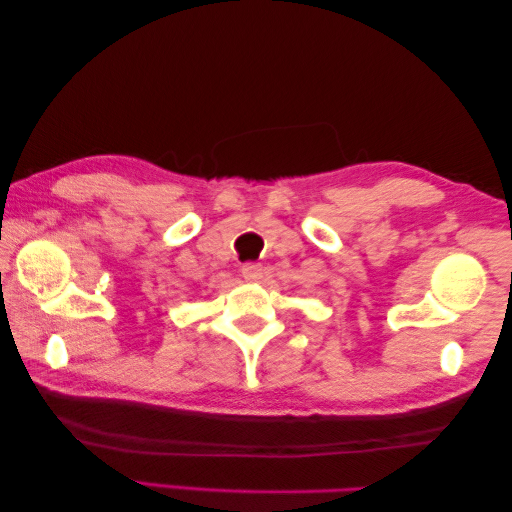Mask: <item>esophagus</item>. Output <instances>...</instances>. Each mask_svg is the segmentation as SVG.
<instances>
[{"label": "esophagus", "mask_w": 512, "mask_h": 512, "mask_svg": "<svg viewBox=\"0 0 512 512\" xmlns=\"http://www.w3.org/2000/svg\"><path fill=\"white\" fill-rule=\"evenodd\" d=\"M242 276L249 281H258L263 276V265L261 263H245L242 265Z\"/></svg>", "instance_id": "esophagus-1"}]
</instances>
